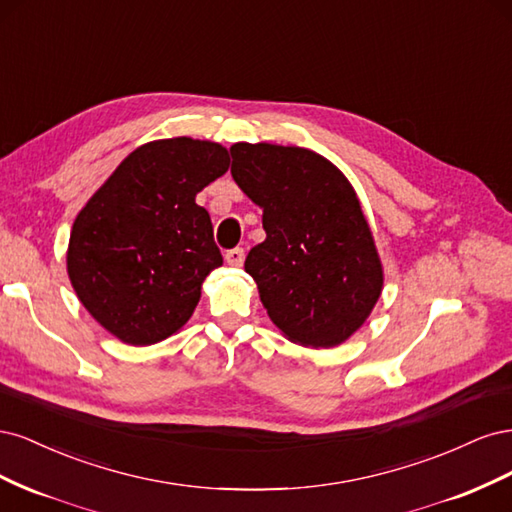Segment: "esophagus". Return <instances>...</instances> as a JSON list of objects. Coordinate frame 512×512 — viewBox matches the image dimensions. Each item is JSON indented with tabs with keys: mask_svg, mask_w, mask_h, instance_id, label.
I'll use <instances>...</instances> for the list:
<instances>
[{
	"mask_svg": "<svg viewBox=\"0 0 512 512\" xmlns=\"http://www.w3.org/2000/svg\"><path fill=\"white\" fill-rule=\"evenodd\" d=\"M245 260V250L243 247H232V250L226 252V262L230 267H241Z\"/></svg>",
	"mask_w": 512,
	"mask_h": 512,
	"instance_id": "esophagus-1",
	"label": "esophagus"
}]
</instances>
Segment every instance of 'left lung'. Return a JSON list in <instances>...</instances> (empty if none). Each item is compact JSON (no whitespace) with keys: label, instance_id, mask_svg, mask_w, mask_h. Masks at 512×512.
<instances>
[{"label":"left lung","instance_id":"1","mask_svg":"<svg viewBox=\"0 0 512 512\" xmlns=\"http://www.w3.org/2000/svg\"><path fill=\"white\" fill-rule=\"evenodd\" d=\"M232 179L262 209L267 239L252 247L254 277L273 324L301 346L348 339L382 292L374 237L350 181L303 147L237 143Z\"/></svg>","mask_w":512,"mask_h":512}]
</instances>
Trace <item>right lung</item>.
<instances>
[{"label": "right lung", "mask_w": 512, "mask_h": 512, "mask_svg": "<svg viewBox=\"0 0 512 512\" xmlns=\"http://www.w3.org/2000/svg\"><path fill=\"white\" fill-rule=\"evenodd\" d=\"M228 151L188 136L134 149L76 215L68 275L87 312L132 346L190 320L205 277L222 267L196 194L222 177Z\"/></svg>", "instance_id": "add662e5"}]
</instances>
